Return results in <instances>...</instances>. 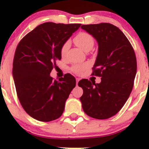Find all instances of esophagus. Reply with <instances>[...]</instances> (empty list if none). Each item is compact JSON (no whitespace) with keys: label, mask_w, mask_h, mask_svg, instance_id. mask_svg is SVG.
<instances>
[{"label":"esophagus","mask_w":149,"mask_h":149,"mask_svg":"<svg viewBox=\"0 0 149 149\" xmlns=\"http://www.w3.org/2000/svg\"><path fill=\"white\" fill-rule=\"evenodd\" d=\"M79 80H80L79 78H76V85H78V82H79Z\"/></svg>","instance_id":"esophagus-1"}]
</instances>
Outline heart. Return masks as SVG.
<instances>
[{"label":"heart","instance_id":"1","mask_svg":"<svg viewBox=\"0 0 149 149\" xmlns=\"http://www.w3.org/2000/svg\"><path fill=\"white\" fill-rule=\"evenodd\" d=\"M73 42L75 43V45L78 46L82 50L85 52H88L90 50H91L94 45H95V39L90 34L85 33V32H80L73 38ZM69 42H65L63 44L60 50L61 57H64L66 56V53H67L69 49ZM88 68V65L87 64H76L73 65L71 67V71L73 73L79 74V73H82L84 70L87 69Z\"/></svg>","mask_w":149,"mask_h":149}]
</instances>
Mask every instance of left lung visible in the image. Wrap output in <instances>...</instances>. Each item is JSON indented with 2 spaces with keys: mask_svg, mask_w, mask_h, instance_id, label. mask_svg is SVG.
Listing matches in <instances>:
<instances>
[{
  "mask_svg": "<svg viewBox=\"0 0 149 149\" xmlns=\"http://www.w3.org/2000/svg\"><path fill=\"white\" fill-rule=\"evenodd\" d=\"M98 43L92 75L101 83L87 79L78 82L83 94L80 98L83 111L96 119L116 115L129 98L136 73V59L130 42L116 26L109 23L82 25Z\"/></svg>",
  "mask_w": 149,
  "mask_h": 149,
  "instance_id": "1",
  "label": "left lung"
}]
</instances>
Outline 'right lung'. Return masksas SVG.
Returning <instances> with one entry per match:
<instances>
[{"label": "right lung", "mask_w": 149, "mask_h": 149, "mask_svg": "<svg viewBox=\"0 0 149 149\" xmlns=\"http://www.w3.org/2000/svg\"><path fill=\"white\" fill-rule=\"evenodd\" d=\"M80 25L45 22L17 47L13 68L17 94L25 111L37 120L49 122L60 117L76 86V78L70 73L58 81L49 75L56 61L61 59V46Z\"/></svg>", "instance_id": "obj_1"}]
</instances>
